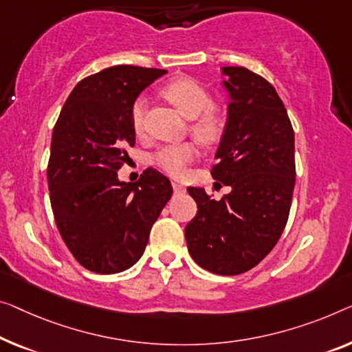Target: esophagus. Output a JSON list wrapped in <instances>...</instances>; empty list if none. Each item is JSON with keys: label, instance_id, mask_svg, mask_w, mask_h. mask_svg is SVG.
I'll return each instance as SVG.
<instances>
[{"label": "esophagus", "instance_id": "esophagus-1", "mask_svg": "<svg viewBox=\"0 0 352 352\" xmlns=\"http://www.w3.org/2000/svg\"><path fill=\"white\" fill-rule=\"evenodd\" d=\"M172 188H174L175 192H185L186 191V186L183 185V183L177 182V180H172Z\"/></svg>", "mask_w": 352, "mask_h": 352}]
</instances>
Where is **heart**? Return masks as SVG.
Segmentation results:
<instances>
[{
    "label": "heart",
    "mask_w": 352,
    "mask_h": 352,
    "mask_svg": "<svg viewBox=\"0 0 352 352\" xmlns=\"http://www.w3.org/2000/svg\"><path fill=\"white\" fill-rule=\"evenodd\" d=\"M161 91L162 96L169 99L186 118H191L190 131L194 138L204 144H212L218 140L223 131V115L219 109L212 104V96L206 87L194 78L178 77L167 82ZM145 112V99H135L131 107V122L138 134L144 133ZM196 145L192 142H183L161 146L151 156V161L166 174L182 177L186 172L188 166L196 160Z\"/></svg>",
    "instance_id": "1"
}]
</instances>
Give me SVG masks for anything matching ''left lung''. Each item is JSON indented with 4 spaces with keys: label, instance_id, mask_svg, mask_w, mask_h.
<instances>
[{
    "label": "left lung",
    "instance_id": "obj_1",
    "mask_svg": "<svg viewBox=\"0 0 352 352\" xmlns=\"http://www.w3.org/2000/svg\"><path fill=\"white\" fill-rule=\"evenodd\" d=\"M229 115L214 180L232 191L214 201L188 188L197 213L185 228L188 251L202 269L239 275L253 269L280 240L296 185L294 129L270 82L243 66H226Z\"/></svg>",
    "mask_w": 352,
    "mask_h": 352
}]
</instances>
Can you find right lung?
I'll return each instance as SVG.
<instances>
[{
    "label": "right lung",
    "mask_w": 352,
    "mask_h": 352,
    "mask_svg": "<svg viewBox=\"0 0 352 352\" xmlns=\"http://www.w3.org/2000/svg\"><path fill=\"white\" fill-rule=\"evenodd\" d=\"M164 69L110 66L83 78L56 120L47 166L50 204L61 239L78 264L118 274L144 254L148 235L172 196L153 167L135 183L118 180L135 144L131 107Z\"/></svg>",
    "instance_id": "1"
}]
</instances>
